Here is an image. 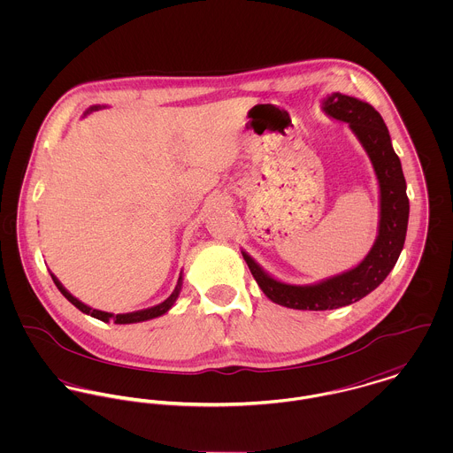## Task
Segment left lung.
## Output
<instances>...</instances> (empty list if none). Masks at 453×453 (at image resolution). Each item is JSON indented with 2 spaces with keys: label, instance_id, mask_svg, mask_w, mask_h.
Returning <instances> with one entry per match:
<instances>
[{
  "label": "left lung",
  "instance_id": "obj_1",
  "mask_svg": "<svg viewBox=\"0 0 453 453\" xmlns=\"http://www.w3.org/2000/svg\"><path fill=\"white\" fill-rule=\"evenodd\" d=\"M324 113L345 122L368 153L379 181V232L365 259L350 270L314 284H288L272 277L244 250L246 259L259 289L273 303L296 311H333L359 302L377 289L399 258L408 228L410 202L399 157L395 155L388 126L380 113L368 103L340 92L323 99Z\"/></svg>",
  "mask_w": 453,
  "mask_h": 453
}]
</instances>
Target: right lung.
Here are the masks:
<instances>
[{"label": "right lung", "instance_id": "add662e5", "mask_svg": "<svg viewBox=\"0 0 453 453\" xmlns=\"http://www.w3.org/2000/svg\"><path fill=\"white\" fill-rule=\"evenodd\" d=\"M101 108H104V106H101V104H97V106H90V108L85 111V115H88V113H92V111H97V110H101ZM50 275H52V280L56 282L58 289L65 295V298L67 302H71V303H73L78 311H81L83 314L92 316V318H96V319H99V321H103V323H110V321H113L115 324H134L142 323V321H150V319H155V318H160V316H164L165 312H169V311L173 309V305L176 303V300H178V296H180L181 286H183V272H181V273H180V279H178V284H176L174 291L171 293V296H169L167 300H164L162 303H158V305H155V307H150V309H142V311L127 312V314H117V316H115V314H111V312L97 311V309H92V307L85 305L83 302H80L78 298H74V296L65 289V286L61 284V280H59L54 273H50Z\"/></svg>", "mask_w": 453, "mask_h": 453}]
</instances>
